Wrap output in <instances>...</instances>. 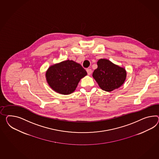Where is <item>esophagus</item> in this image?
Returning <instances> with one entry per match:
<instances>
[{
  "instance_id": "34e87169",
  "label": "esophagus",
  "mask_w": 159,
  "mask_h": 159,
  "mask_svg": "<svg viewBox=\"0 0 159 159\" xmlns=\"http://www.w3.org/2000/svg\"><path fill=\"white\" fill-rule=\"evenodd\" d=\"M86 71H87L88 75H90V74H92V70L90 69H86Z\"/></svg>"
}]
</instances>
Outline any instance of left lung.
<instances>
[{
  "label": "left lung",
  "instance_id": "obj_1",
  "mask_svg": "<svg viewBox=\"0 0 159 159\" xmlns=\"http://www.w3.org/2000/svg\"><path fill=\"white\" fill-rule=\"evenodd\" d=\"M98 68L92 76L99 87L106 92L118 89L124 84L127 76L124 67L115 65L107 59H100L97 62Z\"/></svg>",
  "mask_w": 159,
  "mask_h": 159
}]
</instances>
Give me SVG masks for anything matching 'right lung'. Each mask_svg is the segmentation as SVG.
Here are the masks:
<instances>
[{"mask_svg":"<svg viewBox=\"0 0 159 159\" xmlns=\"http://www.w3.org/2000/svg\"><path fill=\"white\" fill-rule=\"evenodd\" d=\"M86 75L87 72L80 64L69 59L50 66L45 72L50 88L65 95L74 92L81 79Z\"/></svg>","mask_w":159,"mask_h":159,"instance_id":"add662e5","label":"right lung"}]
</instances>
